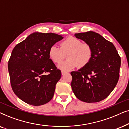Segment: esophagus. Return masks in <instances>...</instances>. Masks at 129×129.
<instances>
[{"label":"esophagus","instance_id":"34e87169","mask_svg":"<svg viewBox=\"0 0 129 129\" xmlns=\"http://www.w3.org/2000/svg\"><path fill=\"white\" fill-rule=\"evenodd\" d=\"M67 73V72L66 71H63V70H62V71H61V73H62V75L65 74H66Z\"/></svg>","mask_w":129,"mask_h":129}]
</instances>
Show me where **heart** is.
I'll return each instance as SVG.
<instances>
[{"label":"heart","instance_id":"heart-1","mask_svg":"<svg viewBox=\"0 0 129 129\" xmlns=\"http://www.w3.org/2000/svg\"><path fill=\"white\" fill-rule=\"evenodd\" d=\"M92 48L88 43L82 42L80 39L70 37L62 41L60 48L53 45L49 48L48 55L54 63H58L66 58L67 60L58 66L63 71L74 69L77 66L83 68L90 62L92 57Z\"/></svg>","mask_w":129,"mask_h":129}]
</instances>
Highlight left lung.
I'll return each instance as SVG.
<instances>
[{
	"instance_id": "1",
	"label": "left lung",
	"mask_w": 129,
	"mask_h": 129,
	"mask_svg": "<svg viewBox=\"0 0 129 129\" xmlns=\"http://www.w3.org/2000/svg\"><path fill=\"white\" fill-rule=\"evenodd\" d=\"M75 36L90 44L93 52L87 66L71 73L72 90L82 102H100L110 95L117 84L121 58L113 43L98 33L89 31Z\"/></svg>"
}]
</instances>
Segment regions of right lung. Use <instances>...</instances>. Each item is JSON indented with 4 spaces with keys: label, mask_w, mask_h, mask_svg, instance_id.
<instances>
[{
    "label": "right lung",
    "mask_w": 129,
    "mask_h": 129,
    "mask_svg": "<svg viewBox=\"0 0 129 129\" xmlns=\"http://www.w3.org/2000/svg\"><path fill=\"white\" fill-rule=\"evenodd\" d=\"M63 38L52 32H34L13 48L8 61L11 84L24 102L41 106L52 99L61 71L50 59L48 51Z\"/></svg>",
    "instance_id": "1"
}]
</instances>
